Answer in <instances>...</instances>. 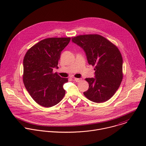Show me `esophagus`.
<instances>
[{
    "mask_svg": "<svg viewBox=\"0 0 146 146\" xmlns=\"http://www.w3.org/2000/svg\"><path fill=\"white\" fill-rule=\"evenodd\" d=\"M74 80L76 81V82H80L81 80H82V78H74Z\"/></svg>",
    "mask_w": 146,
    "mask_h": 146,
    "instance_id": "1",
    "label": "esophagus"
}]
</instances>
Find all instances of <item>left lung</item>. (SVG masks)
I'll return each instance as SVG.
<instances>
[{
	"label": "left lung",
	"mask_w": 146,
	"mask_h": 146,
	"mask_svg": "<svg viewBox=\"0 0 146 146\" xmlns=\"http://www.w3.org/2000/svg\"><path fill=\"white\" fill-rule=\"evenodd\" d=\"M72 41L84 50L88 62L95 66V78H87L88 90L84 96L95 103L109 100L118 89L123 78L122 57L118 47L98 34L78 35Z\"/></svg>",
	"instance_id": "left-lung-1"
}]
</instances>
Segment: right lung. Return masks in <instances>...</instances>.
<instances>
[{
  "mask_svg": "<svg viewBox=\"0 0 146 146\" xmlns=\"http://www.w3.org/2000/svg\"><path fill=\"white\" fill-rule=\"evenodd\" d=\"M70 37H50L43 39L30 48L23 60V82L32 98L46 108L56 105L65 95L64 84L68 78L53 72L58 68L62 51L69 44Z\"/></svg>",
  "mask_w": 146,
  "mask_h": 146,
  "instance_id": "1",
  "label": "right lung"
}]
</instances>
